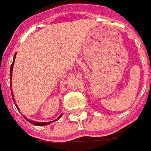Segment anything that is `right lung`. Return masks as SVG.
Wrapping results in <instances>:
<instances>
[{
    "instance_id": "1",
    "label": "right lung",
    "mask_w": 151,
    "mask_h": 151,
    "mask_svg": "<svg viewBox=\"0 0 151 151\" xmlns=\"http://www.w3.org/2000/svg\"><path fill=\"white\" fill-rule=\"evenodd\" d=\"M15 56H16V54L14 55V61H13V63H12V64H11V68H10V78H11V77H12V71H13V68H14V60H15ZM11 94H12V96H13V100H14V95H13V92H12V89H11ZM16 107L17 108V104H16ZM17 109H18V108H17ZM61 116H62V115H61ZM61 116H59V117H58V119H59V118L61 117ZM24 117H25V116H24ZM26 121H28V122H29V123H31V124H33V125H48V124H50V123H51V122H34V121H30V120H28V119H26ZM54 122H55V121H54Z\"/></svg>"
}]
</instances>
